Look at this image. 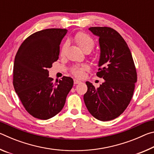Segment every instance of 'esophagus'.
<instances>
[{
	"label": "esophagus",
	"mask_w": 154,
	"mask_h": 154,
	"mask_svg": "<svg viewBox=\"0 0 154 154\" xmlns=\"http://www.w3.org/2000/svg\"><path fill=\"white\" fill-rule=\"evenodd\" d=\"M81 82L77 79H74V84H78V83H80Z\"/></svg>",
	"instance_id": "34e87169"
}]
</instances>
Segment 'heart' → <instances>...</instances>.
<instances>
[{"label":"heart","instance_id":"heart-1","mask_svg":"<svg viewBox=\"0 0 154 154\" xmlns=\"http://www.w3.org/2000/svg\"><path fill=\"white\" fill-rule=\"evenodd\" d=\"M74 41L76 42L77 45L83 51H92L95 46V42L93 38L88 34L79 32L77 33L74 36ZM69 46L67 42H65L62 45L60 49V55L63 56L65 55L66 51ZM90 67L88 64H83L82 66H74L71 69V73L77 78H82L85 75V72L88 71Z\"/></svg>","mask_w":154,"mask_h":154}]
</instances>
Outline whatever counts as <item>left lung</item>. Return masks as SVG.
Here are the masks:
<instances>
[{
	"instance_id": "1",
	"label": "left lung",
	"mask_w": 154,
	"mask_h": 154,
	"mask_svg": "<svg viewBox=\"0 0 154 154\" xmlns=\"http://www.w3.org/2000/svg\"><path fill=\"white\" fill-rule=\"evenodd\" d=\"M99 37L100 56L96 75L105 82L96 88L85 82L88 91L83 96L90 114L98 120L109 121L126 110L133 96L137 81L132 54L123 37L110 27H90Z\"/></svg>"
}]
</instances>
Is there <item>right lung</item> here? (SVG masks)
<instances>
[{
	"instance_id": "add662e5",
	"label": "right lung",
	"mask_w": 154,
	"mask_h": 154,
	"mask_svg": "<svg viewBox=\"0 0 154 154\" xmlns=\"http://www.w3.org/2000/svg\"><path fill=\"white\" fill-rule=\"evenodd\" d=\"M66 29L49 28L32 34L15 57L13 84L26 110L34 118L48 119L60 111L73 79L49 77L48 69L59 58L60 45Z\"/></svg>"
}]
</instances>
